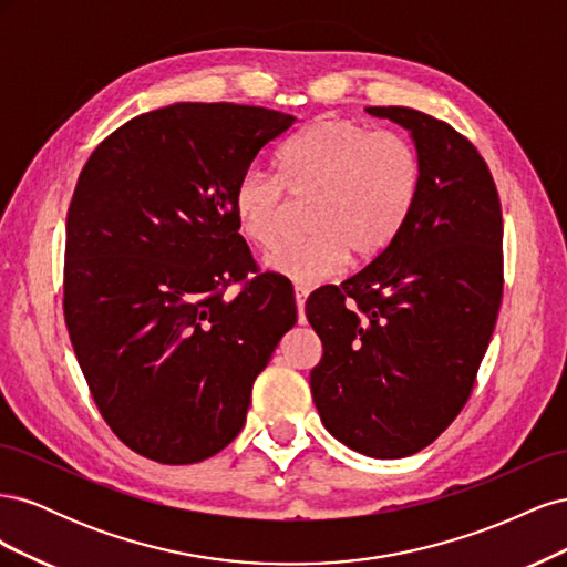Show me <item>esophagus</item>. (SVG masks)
<instances>
[{
	"mask_svg": "<svg viewBox=\"0 0 567 567\" xmlns=\"http://www.w3.org/2000/svg\"><path fill=\"white\" fill-rule=\"evenodd\" d=\"M307 296H310V290H307L305 286H296V305H298V312H300V315H302V310H305Z\"/></svg>",
	"mask_w": 567,
	"mask_h": 567,
	"instance_id": "esophagus-1",
	"label": "esophagus"
}]
</instances>
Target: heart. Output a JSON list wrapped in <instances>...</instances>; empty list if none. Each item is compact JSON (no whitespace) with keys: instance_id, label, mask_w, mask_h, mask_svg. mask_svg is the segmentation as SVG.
I'll return each instance as SVG.
<instances>
[{"instance_id":"obj_1","label":"heart","mask_w":567,"mask_h":567,"mask_svg":"<svg viewBox=\"0 0 567 567\" xmlns=\"http://www.w3.org/2000/svg\"><path fill=\"white\" fill-rule=\"evenodd\" d=\"M279 175L250 167L236 179L231 205L238 234L257 248L279 241L286 192L312 196L302 238L274 248L265 267L296 281L333 277L348 255L383 252L414 213L423 165L404 134L373 130L350 117H329L290 140L279 153Z\"/></svg>"}]
</instances>
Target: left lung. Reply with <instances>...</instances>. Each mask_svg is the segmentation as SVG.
<instances>
[{
	"mask_svg": "<svg viewBox=\"0 0 567 567\" xmlns=\"http://www.w3.org/2000/svg\"><path fill=\"white\" fill-rule=\"evenodd\" d=\"M367 111L411 132L421 194L371 265L307 300L323 348L310 388L336 440L402 458L437 440L471 398L502 307L504 221L489 167L466 136L414 109Z\"/></svg>",
	"mask_w": 567,
	"mask_h": 567,
	"instance_id": "1",
	"label": "left lung"
}]
</instances>
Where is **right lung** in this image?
Returning a JSON list of instances; mask_svg holds the SVG:
<instances>
[{
  "mask_svg": "<svg viewBox=\"0 0 567 567\" xmlns=\"http://www.w3.org/2000/svg\"><path fill=\"white\" fill-rule=\"evenodd\" d=\"M293 125L262 106L173 104L117 127L82 167L65 221L68 336L101 416L151 461L225 450L298 319L286 281L257 274L231 205L236 179ZM231 282L243 290L227 299Z\"/></svg>",
  "mask_w": 567,
  "mask_h": 567,
  "instance_id": "add662e5",
  "label": "right lung"
}]
</instances>
